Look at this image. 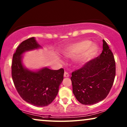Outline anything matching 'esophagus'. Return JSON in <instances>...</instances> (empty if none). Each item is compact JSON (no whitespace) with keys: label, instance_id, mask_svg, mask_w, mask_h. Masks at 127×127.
<instances>
[{"label":"esophagus","instance_id":"esophagus-1","mask_svg":"<svg viewBox=\"0 0 127 127\" xmlns=\"http://www.w3.org/2000/svg\"><path fill=\"white\" fill-rule=\"evenodd\" d=\"M64 77H69V74L68 73L65 72V73H64Z\"/></svg>","mask_w":127,"mask_h":127}]
</instances>
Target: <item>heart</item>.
<instances>
[{
    "label": "heart",
    "instance_id": "b5f03b06",
    "mask_svg": "<svg viewBox=\"0 0 127 127\" xmlns=\"http://www.w3.org/2000/svg\"><path fill=\"white\" fill-rule=\"evenodd\" d=\"M97 49L88 40H82L66 48L64 54L66 57L74 59L76 66L84 65L96 55Z\"/></svg>",
    "mask_w": 127,
    "mask_h": 127
}]
</instances>
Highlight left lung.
Here are the masks:
<instances>
[{
  "mask_svg": "<svg viewBox=\"0 0 127 127\" xmlns=\"http://www.w3.org/2000/svg\"><path fill=\"white\" fill-rule=\"evenodd\" d=\"M116 64L112 52L103 40L99 56L72 72L73 93L80 103L93 105L106 98L113 84Z\"/></svg>",
  "mask_w": 127,
  "mask_h": 127,
  "instance_id": "obj_1",
  "label": "left lung"
}]
</instances>
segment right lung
Here are the masks:
<instances>
[{"instance_id": "obj_1", "label": "right lung", "mask_w": 127, "mask_h": 127, "mask_svg": "<svg viewBox=\"0 0 127 127\" xmlns=\"http://www.w3.org/2000/svg\"><path fill=\"white\" fill-rule=\"evenodd\" d=\"M41 48L34 37L22 41L14 54L11 75L17 92L28 103L37 107L50 105L58 94L64 79V70H51L47 67L31 70L24 66L22 57L25 52Z\"/></svg>"}]
</instances>
